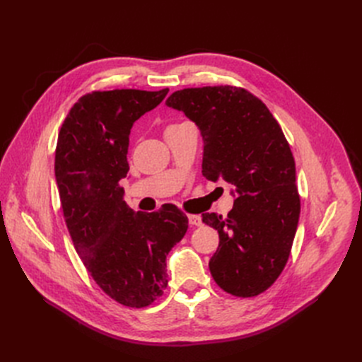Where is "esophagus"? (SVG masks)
<instances>
[{"instance_id":"obj_1","label":"esophagus","mask_w":362,"mask_h":362,"mask_svg":"<svg viewBox=\"0 0 362 362\" xmlns=\"http://www.w3.org/2000/svg\"><path fill=\"white\" fill-rule=\"evenodd\" d=\"M188 216V222L193 227H200L202 226V218L199 215H187Z\"/></svg>"}]
</instances>
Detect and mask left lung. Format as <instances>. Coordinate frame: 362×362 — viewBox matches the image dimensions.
Segmentation results:
<instances>
[{"label":"left lung","instance_id":"left-lung-1","mask_svg":"<svg viewBox=\"0 0 362 362\" xmlns=\"http://www.w3.org/2000/svg\"><path fill=\"white\" fill-rule=\"evenodd\" d=\"M166 105L200 128L203 175L235 187L227 218L202 214L219 234L212 277L233 296L261 295L287 264L300 214L295 159L281 127L259 98L231 85L184 88Z\"/></svg>","mask_w":362,"mask_h":362}]
</instances>
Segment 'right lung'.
<instances>
[{
    "mask_svg": "<svg viewBox=\"0 0 362 362\" xmlns=\"http://www.w3.org/2000/svg\"><path fill=\"white\" fill-rule=\"evenodd\" d=\"M168 91H91L75 103L57 139L56 181L75 250L98 287L129 308L163 295L166 255L188 228L175 204L134 212L120 187L129 170L131 128Z\"/></svg>",
    "mask_w": 362,
    "mask_h": 362,
    "instance_id": "right-lung-1",
    "label": "right lung"
}]
</instances>
